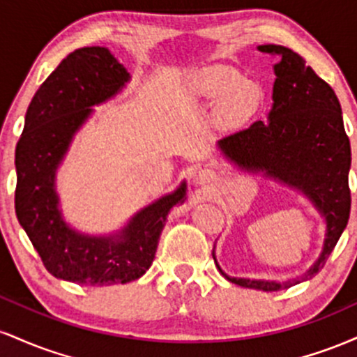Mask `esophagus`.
Here are the masks:
<instances>
[{
	"label": "esophagus",
	"mask_w": 357,
	"mask_h": 357,
	"mask_svg": "<svg viewBox=\"0 0 357 357\" xmlns=\"http://www.w3.org/2000/svg\"><path fill=\"white\" fill-rule=\"evenodd\" d=\"M215 179V174H213V171L210 169H198L195 171V174H192V181L196 184H206Z\"/></svg>",
	"instance_id": "34e87169"
}]
</instances>
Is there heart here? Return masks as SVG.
I'll use <instances>...</instances> for the list:
<instances>
[{"instance_id":"heart-1","label":"heart","mask_w":357,"mask_h":357,"mask_svg":"<svg viewBox=\"0 0 357 357\" xmlns=\"http://www.w3.org/2000/svg\"><path fill=\"white\" fill-rule=\"evenodd\" d=\"M190 89L211 102H220L218 116L225 124L240 126L250 121L264 104V90L228 65H208L192 73Z\"/></svg>"}]
</instances>
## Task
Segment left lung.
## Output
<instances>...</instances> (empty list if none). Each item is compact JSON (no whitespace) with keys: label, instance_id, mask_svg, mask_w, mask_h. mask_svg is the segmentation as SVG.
Segmentation results:
<instances>
[{"label":"left lung","instance_id":"left-lung-1","mask_svg":"<svg viewBox=\"0 0 357 357\" xmlns=\"http://www.w3.org/2000/svg\"><path fill=\"white\" fill-rule=\"evenodd\" d=\"M257 50L278 56L267 122L257 121L223 137L218 149L236 169L260 174L304 195L326 223L322 250L302 275L284 282L230 277L221 270L215 248L213 260L231 284L275 292L312 278L341 238L351 211V144L341 104L331 85L290 48L268 43L258 45Z\"/></svg>","mask_w":357,"mask_h":357}]
</instances>
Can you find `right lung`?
Segmentation results:
<instances>
[{"instance_id":"right-lung-1","label":"right lung","mask_w":357,"mask_h":357,"mask_svg":"<svg viewBox=\"0 0 357 357\" xmlns=\"http://www.w3.org/2000/svg\"><path fill=\"white\" fill-rule=\"evenodd\" d=\"M130 73L105 47L68 53L28 105L16 144L15 210L43 265L60 280L127 284L153 264L167 215L186 202V181L130 216L119 230L90 235L65 220L56 171L93 107L119 96Z\"/></svg>"}]
</instances>
